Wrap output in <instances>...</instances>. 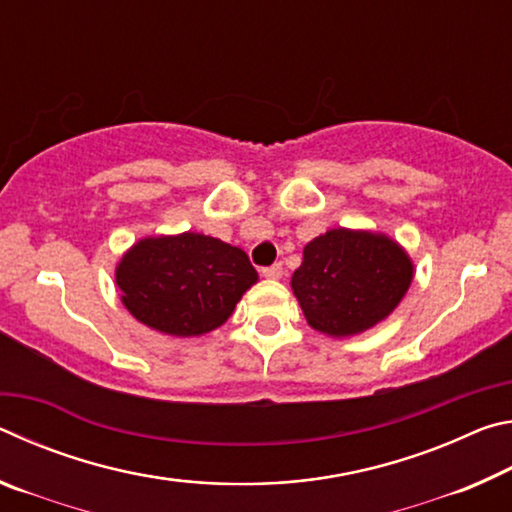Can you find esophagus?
I'll return each instance as SVG.
<instances>
[{
    "label": "esophagus",
    "mask_w": 512,
    "mask_h": 512,
    "mask_svg": "<svg viewBox=\"0 0 512 512\" xmlns=\"http://www.w3.org/2000/svg\"><path fill=\"white\" fill-rule=\"evenodd\" d=\"M282 273H284L282 264H273V266H266V268H262V275L266 277V280H280Z\"/></svg>",
    "instance_id": "34e87169"
}]
</instances>
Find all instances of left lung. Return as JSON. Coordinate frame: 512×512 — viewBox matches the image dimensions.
<instances>
[{"label":"left lung","instance_id":"8db88e82","mask_svg":"<svg viewBox=\"0 0 512 512\" xmlns=\"http://www.w3.org/2000/svg\"><path fill=\"white\" fill-rule=\"evenodd\" d=\"M413 273L409 253L384 232L334 228L302 250L291 289L316 332L343 339L391 316Z\"/></svg>","mask_w":512,"mask_h":512}]
</instances>
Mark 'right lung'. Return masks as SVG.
Listing matches in <instances>:
<instances>
[{
	"mask_svg": "<svg viewBox=\"0 0 512 512\" xmlns=\"http://www.w3.org/2000/svg\"><path fill=\"white\" fill-rule=\"evenodd\" d=\"M257 280L244 250L201 232L144 237L115 268L119 298L133 318L178 339L221 327Z\"/></svg>",
	"mask_w": 512,
	"mask_h": 512,
	"instance_id": "right-lung-1",
	"label": "right lung"
}]
</instances>
